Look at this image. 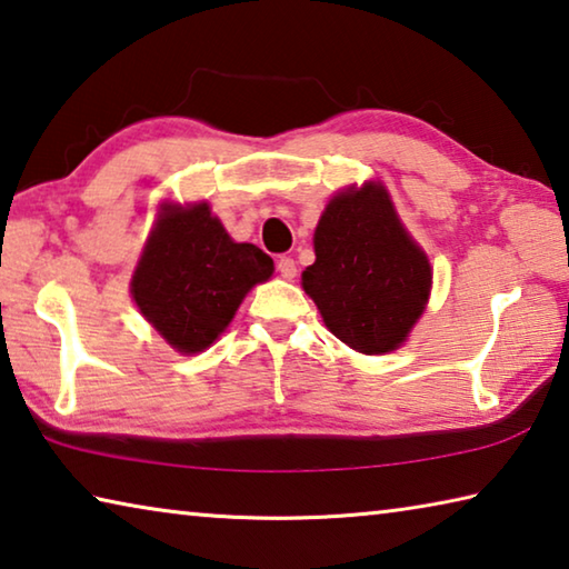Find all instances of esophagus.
I'll list each match as a JSON object with an SVG mask.
<instances>
[{"label":"esophagus","mask_w":569,"mask_h":569,"mask_svg":"<svg viewBox=\"0 0 569 569\" xmlns=\"http://www.w3.org/2000/svg\"><path fill=\"white\" fill-rule=\"evenodd\" d=\"M278 273H281L283 278H288V281H291V278L296 276V261H293L291 256L278 258Z\"/></svg>","instance_id":"1"}]
</instances>
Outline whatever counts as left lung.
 Listing matches in <instances>:
<instances>
[{"instance_id": "8db88e82", "label": "left lung", "mask_w": 569, "mask_h": 569, "mask_svg": "<svg viewBox=\"0 0 569 569\" xmlns=\"http://www.w3.org/2000/svg\"><path fill=\"white\" fill-rule=\"evenodd\" d=\"M301 281L329 331L361 353L399 349L427 306L431 266L387 190L366 182L329 200Z\"/></svg>"}]
</instances>
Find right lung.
<instances>
[{"label":"right lung","instance_id":"1","mask_svg":"<svg viewBox=\"0 0 569 569\" xmlns=\"http://www.w3.org/2000/svg\"><path fill=\"white\" fill-rule=\"evenodd\" d=\"M273 273L271 256L233 243L208 203L166 206L132 276V298L162 339L182 353L208 349L243 296Z\"/></svg>","mask_w":569,"mask_h":569}]
</instances>
